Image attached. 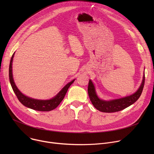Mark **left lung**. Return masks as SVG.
I'll return each mask as SVG.
<instances>
[{"instance_id": "obj_1", "label": "left lung", "mask_w": 154, "mask_h": 154, "mask_svg": "<svg viewBox=\"0 0 154 154\" xmlns=\"http://www.w3.org/2000/svg\"><path fill=\"white\" fill-rule=\"evenodd\" d=\"M145 83V72L142 83L135 93L122 98L105 100L100 99L97 94L95 87L91 80H89L88 85V94L91 101L95 109L102 112H116L122 110L129 107L139 99L142 92Z\"/></svg>"}]
</instances>
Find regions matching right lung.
<instances>
[{
  "label": "right lung",
  "mask_w": 154,
  "mask_h": 154,
  "mask_svg": "<svg viewBox=\"0 0 154 154\" xmlns=\"http://www.w3.org/2000/svg\"><path fill=\"white\" fill-rule=\"evenodd\" d=\"M14 54L15 52L13 54L12 56L11 62H10V65H9V80H10V83L12 86V89L14 93L15 94L16 96H17V99L20 101V102L22 104H23L24 106L30 108L31 109L38 110V111L47 112V111H51L55 109L62 101L65 95H66L68 91V88L72 84V83L75 81V79L72 80L71 82H69L67 84L65 85L57 94L51 99L38 100V99H35L29 97L23 94L19 90V88H17V86H16L14 82L13 75H12V62H13Z\"/></svg>",
  "instance_id": "add662e5"
}]
</instances>
